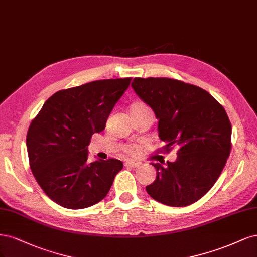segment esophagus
Instances as JSON below:
<instances>
[{
    "label": "esophagus",
    "instance_id": "34e87169",
    "mask_svg": "<svg viewBox=\"0 0 257 257\" xmlns=\"http://www.w3.org/2000/svg\"><path fill=\"white\" fill-rule=\"evenodd\" d=\"M139 165H140V164H139L138 162H134V161H127V162L125 163V167H127V168H134V169L138 168Z\"/></svg>",
    "mask_w": 257,
    "mask_h": 257
}]
</instances>
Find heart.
<instances>
[{
	"instance_id": "obj_1",
	"label": "heart",
	"mask_w": 257,
	"mask_h": 257,
	"mask_svg": "<svg viewBox=\"0 0 257 257\" xmlns=\"http://www.w3.org/2000/svg\"><path fill=\"white\" fill-rule=\"evenodd\" d=\"M141 106H145V105H144V104H137L135 107H141ZM127 152H128L129 154H131V155H135V154L137 153V147L130 146V147L127 148Z\"/></svg>"
}]
</instances>
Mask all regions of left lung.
<instances>
[{"label":"left lung","instance_id":"8db88e82","mask_svg":"<svg viewBox=\"0 0 257 257\" xmlns=\"http://www.w3.org/2000/svg\"><path fill=\"white\" fill-rule=\"evenodd\" d=\"M136 94L158 119V134L177 159L152 163L157 171L146 191L168 206L184 207L203 197L216 184L230 154L231 125L227 114L205 89L169 78H135Z\"/></svg>","mask_w":257,"mask_h":257}]
</instances>
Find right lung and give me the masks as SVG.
Wrapping results in <instances>:
<instances>
[{
  "instance_id": "obj_1",
  "label": "right lung",
  "mask_w": 257,
  "mask_h": 257,
  "mask_svg": "<svg viewBox=\"0 0 257 257\" xmlns=\"http://www.w3.org/2000/svg\"><path fill=\"white\" fill-rule=\"evenodd\" d=\"M131 78L98 80L56 92L32 120L27 147L33 175L53 202L83 209L102 201L122 169L117 159L87 162L94 134L105 128Z\"/></svg>"
}]
</instances>
